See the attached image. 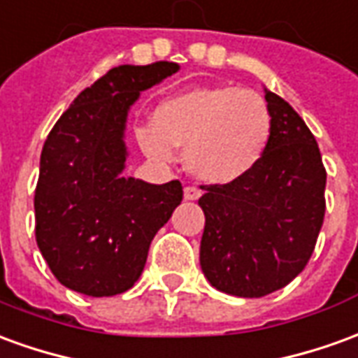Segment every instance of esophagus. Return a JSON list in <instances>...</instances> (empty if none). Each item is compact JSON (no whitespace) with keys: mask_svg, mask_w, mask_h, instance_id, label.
<instances>
[{"mask_svg":"<svg viewBox=\"0 0 358 358\" xmlns=\"http://www.w3.org/2000/svg\"><path fill=\"white\" fill-rule=\"evenodd\" d=\"M199 196H201V189L196 186H187L184 187V199H187V201H196V199H199Z\"/></svg>","mask_w":358,"mask_h":358,"instance_id":"1","label":"esophagus"}]
</instances>
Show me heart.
Instances as JSON below:
<instances>
[{
    "label": "heart",
    "mask_w": 358,
    "mask_h": 358,
    "mask_svg": "<svg viewBox=\"0 0 358 358\" xmlns=\"http://www.w3.org/2000/svg\"><path fill=\"white\" fill-rule=\"evenodd\" d=\"M273 118L266 101L234 85L199 87L162 101L155 124L137 127L151 159L169 162L184 147L187 172L207 184L227 186L246 178L266 155Z\"/></svg>",
    "instance_id": "obj_1"
}]
</instances>
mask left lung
I'll use <instances>...</instances> for the list:
<instances>
[{"label":"left lung","mask_w":358,"mask_h":358,"mask_svg":"<svg viewBox=\"0 0 358 358\" xmlns=\"http://www.w3.org/2000/svg\"><path fill=\"white\" fill-rule=\"evenodd\" d=\"M273 134L246 178L201 186L205 229L199 266L217 291L259 299L283 289L308 264L326 213L318 143L289 102L264 87Z\"/></svg>","instance_id":"8db88e82"}]
</instances>
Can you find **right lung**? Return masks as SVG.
<instances>
[{
  "label": "right lung",
  "instance_id": "1",
  "mask_svg": "<svg viewBox=\"0 0 358 358\" xmlns=\"http://www.w3.org/2000/svg\"><path fill=\"white\" fill-rule=\"evenodd\" d=\"M174 62L118 66L87 87L52 127L34 194L36 244L59 283L114 296L143 273L155 234L182 201V184L124 176L127 114Z\"/></svg>",
  "mask_w": 358,
  "mask_h": 358
}]
</instances>
